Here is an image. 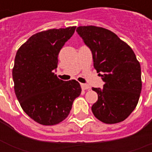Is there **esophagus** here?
I'll use <instances>...</instances> for the list:
<instances>
[{"mask_svg": "<svg viewBox=\"0 0 152 152\" xmlns=\"http://www.w3.org/2000/svg\"><path fill=\"white\" fill-rule=\"evenodd\" d=\"M80 86H81V89H82L83 90H86V89H90V87H89L88 85H86V84H81V85H80Z\"/></svg>", "mask_w": 152, "mask_h": 152, "instance_id": "34e87169", "label": "esophagus"}]
</instances>
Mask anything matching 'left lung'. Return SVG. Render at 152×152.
<instances>
[{"label": "left lung", "instance_id": "obj_1", "mask_svg": "<svg viewBox=\"0 0 152 152\" xmlns=\"http://www.w3.org/2000/svg\"><path fill=\"white\" fill-rule=\"evenodd\" d=\"M76 31L91 50L94 66L104 82L102 89H92L99 96L93 113L106 124L124 121L136 107L142 90L141 66L135 53L105 28L81 26Z\"/></svg>", "mask_w": 152, "mask_h": 152}]
</instances>
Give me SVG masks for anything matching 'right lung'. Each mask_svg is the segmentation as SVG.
Listing matches in <instances>:
<instances>
[{"label": "right lung", "mask_w": 152, "mask_h": 152, "mask_svg": "<svg viewBox=\"0 0 152 152\" xmlns=\"http://www.w3.org/2000/svg\"><path fill=\"white\" fill-rule=\"evenodd\" d=\"M75 30L69 27L38 32L16 53L12 72L15 94L25 113L40 124L65 120L81 93L76 80L64 81L53 73L60 50Z\"/></svg>", "instance_id": "obj_1"}]
</instances>
